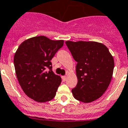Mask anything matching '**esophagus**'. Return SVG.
<instances>
[{"instance_id": "1", "label": "esophagus", "mask_w": 128, "mask_h": 128, "mask_svg": "<svg viewBox=\"0 0 128 128\" xmlns=\"http://www.w3.org/2000/svg\"><path fill=\"white\" fill-rule=\"evenodd\" d=\"M62 79L63 82H65V81L66 80V76H62Z\"/></svg>"}]
</instances>
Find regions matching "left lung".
Wrapping results in <instances>:
<instances>
[{"label":"left lung","mask_w":128,"mask_h":128,"mask_svg":"<svg viewBox=\"0 0 128 128\" xmlns=\"http://www.w3.org/2000/svg\"><path fill=\"white\" fill-rule=\"evenodd\" d=\"M66 46L77 64L78 82L72 89L75 99L92 102L105 93L112 80L114 59L102 43L93 41H66Z\"/></svg>","instance_id":"obj_1"}]
</instances>
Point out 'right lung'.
<instances>
[{"mask_svg":"<svg viewBox=\"0 0 128 128\" xmlns=\"http://www.w3.org/2000/svg\"><path fill=\"white\" fill-rule=\"evenodd\" d=\"M63 44L62 40L35 36L24 40L14 55L20 86L26 95L38 102L51 100L56 95L62 79L52 71L51 60Z\"/></svg>","mask_w":128,"mask_h":128,"instance_id":"add662e5","label":"right lung"}]
</instances>
